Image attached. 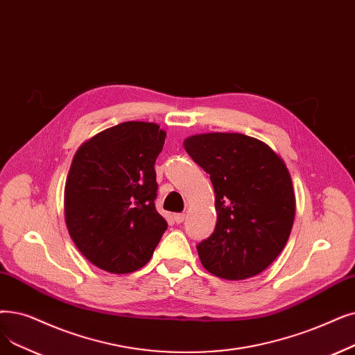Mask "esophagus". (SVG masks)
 <instances>
[{"mask_svg":"<svg viewBox=\"0 0 355 355\" xmlns=\"http://www.w3.org/2000/svg\"><path fill=\"white\" fill-rule=\"evenodd\" d=\"M184 219H186V214L184 213H175L174 214V220H175V223H182L184 222Z\"/></svg>","mask_w":355,"mask_h":355,"instance_id":"1","label":"esophagus"}]
</instances>
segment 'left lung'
<instances>
[{"label":"left lung","mask_w":355,"mask_h":355,"mask_svg":"<svg viewBox=\"0 0 355 355\" xmlns=\"http://www.w3.org/2000/svg\"><path fill=\"white\" fill-rule=\"evenodd\" d=\"M210 175L218 222L197 245L203 267L226 280L264 271L283 251L296 213L284 161L264 142L241 133H203L184 141Z\"/></svg>","instance_id":"left-lung-1"}]
</instances>
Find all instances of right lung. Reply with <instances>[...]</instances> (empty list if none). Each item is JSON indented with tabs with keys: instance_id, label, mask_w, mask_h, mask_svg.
Instances as JSON below:
<instances>
[{
	"instance_id": "add662e5",
	"label": "right lung",
	"mask_w": 355,
	"mask_h": 355,
	"mask_svg": "<svg viewBox=\"0 0 355 355\" xmlns=\"http://www.w3.org/2000/svg\"><path fill=\"white\" fill-rule=\"evenodd\" d=\"M165 136L155 123L125 121L75 153L65 184V222L76 248L104 271L142 268L168 227L155 209V161Z\"/></svg>"
}]
</instances>
